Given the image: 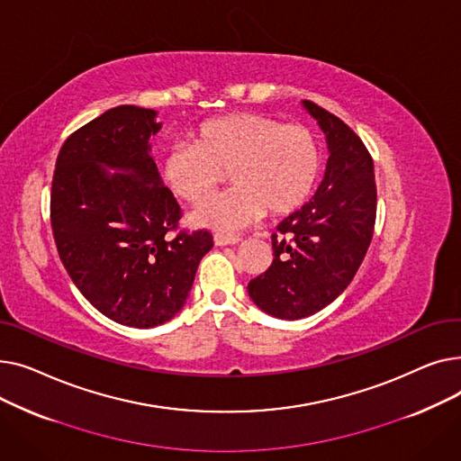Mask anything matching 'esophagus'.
<instances>
[{"mask_svg": "<svg viewBox=\"0 0 461 461\" xmlns=\"http://www.w3.org/2000/svg\"><path fill=\"white\" fill-rule=\"evenodd\" d=\"M237 235H226V233H214V245L216 247H226V245H237L239 243Z\"/></svg>", "mask_w": 461, "mask_h": 461, "instance_id": "34e87169", "label": "esophagus"}]
</instances>
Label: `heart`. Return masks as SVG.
<instances>
[{"label":"heart","instance_id":"heart-1","mask_svg":"<svg viewBox=\"0 0 461 461\" xmlns=\"http://www.w3.org/2000/svg\"><path fill=\"white\" fill-rule=\"evenodd\" d=\"M162 160V176L176 196L203 205L224 181L235 185L194 214L202 226L235 231L267 211L282 216L299 209L316 185L320 149L303 125H284L265 113H230L209 119Z\"/></svg>","mask_w":461,"mask_h":461}]
</instances>
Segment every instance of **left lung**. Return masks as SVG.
Segmentation results:
<instances>
[{"instance_id":"obj_1","label":"left lung","mask_w":461,"mask_h":461,"mask_svg":"<svg viewBox=\"0 0 461 461\" xmlns=\"http://www.w3.org/2000/svg\"><path fill=\"white\" fill-rule=\"evenodd\" d=\"M329 143L325 177L313 198L273 233V263L249 282V295L280 320H301L330 304L351 284L372 243L377 190L374 160L357 132L304 101Z\"/></svg>"}]
</instances>
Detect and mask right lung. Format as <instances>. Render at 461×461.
<instances>
[{"instance_id": "1", "label": "right lung", "mask_w": 461, "mask_h": 461, "mask_svg": "<svg viewBox=\"0 0 461 461\" xmlns=\"http://www.w3.org/2000/svg\"><path fill=\"white\" fill-rule=\"evenodd\" d=\"M157 112L117 106L61 145L50 192L59 259L80 294L115 323L149 329L183 308L207 230H179L183 216L149 151ZM121 168L108 175L102 167ZM169 230L176 237L167 239Z\"/></svg>"}]
</instances>
